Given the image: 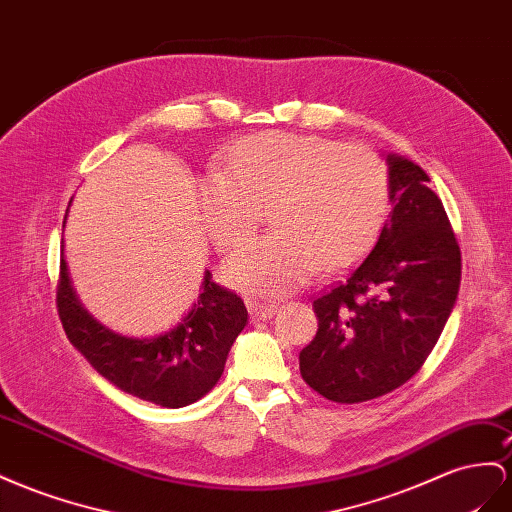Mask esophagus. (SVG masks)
<instances>
[{
    "instance_id": "esophagus-1",
    "label": "esophagus",
    "mask_w": 512,
    "mask_h": 512,
    "mask_svg": "<svg viewBox=\"0 0 512 512\" xmlns=\"http://www.w3.org/2000/svg\"><path fill=\"white\" fill-rule=\"evenodd\" d=\"M247 310H250L252 319H258V321H265V319H271V316L278 312V308H275V303H260V301H254V299H247Z\"/></svg>"
}]
</instances>
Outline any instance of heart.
I'll return each mask as SVG.
<instances>
[{
  "label": "heart",
  "mask_w": 512,
  "mask_h": 512,
  "mask_svg": "<svg viewBox=\"0 0 512 512\" xmlns=\"http://www.w3.org/2000/svg\"><path fill=\"white\" fill-rule=\"evenodd\" d=\"M392 172L375 148L319 135L262 133L241 142L200 185L204 224L219 252L241 247L267 209L273 232L232 256L224 278L280 297L321 265L362 258L390 213Z\"/></svg>",
  "instance_id": "heart-1"
}]
</instances>
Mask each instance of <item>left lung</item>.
Instances as JSON below:
<instances>
[{"label":"left lung","instance_id":"8db88e82","mask_svg":"<svg viewBox=\"0 0 512 512\" xmlns=\"http://www.w3.org/2000/svg\"><path fill=\"white\" fill-rule=\"evenodd\" d=\"M388 161L394 209L372 252L312 301L319 329L299 353L303 381L340 405L379 398L416 375L461 284V247L431 178L409 159Z\"/></svg>","mask_w":512,"mask_h":512}]
</instances>
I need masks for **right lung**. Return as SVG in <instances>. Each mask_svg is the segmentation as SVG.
<instances>
[{
    "label": "right lung",
    "mask_w": 512,
    "mask_h": 512,
    "mask_svg": "<svg viewBox=\"0 0 512 512\" xmlns=\"http://www.w3.org/2000/svg\"><path fill=\"white\" fill-rule=\"evenodd\" d=\"M55 306L68 340L99 375L122 392L170 409L196 403L215 388L232 342L247 325L243 299L213 282L209 271L202 295L183 323L157 338H124L96 323L79 306L64 258Z\"/></svg>",
    "instance_id": "right-lung-1"
}]
</instances>
